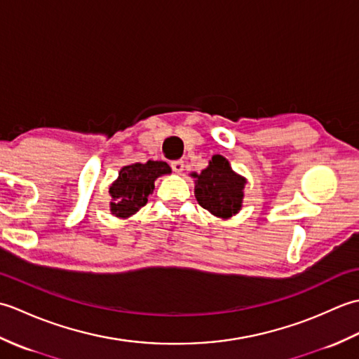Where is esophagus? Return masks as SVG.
I'll list each match as a JSON object with an SVG mask.
<instances>
[{"label":"esophagus","instance_id":"esophagus-1","mask_svg":"<svg viewBox=\"0 0 359 359\" xmlns=\"http://www.w3.org/2000/svg\"><path fill=\"white\" fill-rule=\"evenodd\" d=\"M184 162H182V160H174V162H171V168H172V171L174 172H182L184 171Z\"/></svg>","mask_w":359,"mask_h":359}]
</instances>
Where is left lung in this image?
<instances>
[{
	"mask_svg": "<svg viewBox=\"0 0 359 359\" xmlns=\"http://www.w3.org/2000/svg\"><path fill=\"white\" fill-rule=\"evenodd\" d=\"M194 177V196L202 208L219 217H230L241 210L245 179L231 170L226 158L212 156L208 168Z\"/></svg>",
	"mask_w": 359,
	"mask_h": 359,
	"instance_id": "8db88e82",
	"label": "left lung"
}]
</instances>
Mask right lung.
Listing matches in <instances>:
<instances>
[{
	"label": "right lung",
	"instance_id": "add662e5",
	"mask_svg": "<svg viewBox=\"0 0 359 359\" xmlns=\"http://www.w3.org/2000/svg\"><path fill=\"white\" fill-rule=\"evenodd\" d=\"M171 172L166 162L134 163L121 168L118 179L109 188L112 196L111 211L118 217H129L148 202L154 189V180L162 174Z\"/></svg>",
	"mask_w": 359,
	"mask_h": 359
}]
</instances>
